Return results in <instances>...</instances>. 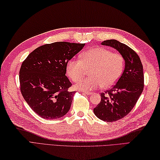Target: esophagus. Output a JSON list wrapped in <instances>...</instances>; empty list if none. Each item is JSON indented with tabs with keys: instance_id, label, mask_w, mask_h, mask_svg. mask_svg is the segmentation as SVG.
<instances>
[{
	"instance_id": "obj_1",
	"label": "esophagus",
	"mask_w": 160,
	"mask_h": 160,
	"mask_svg": "<svg viewBox=\"0 0 160 160\" xmlns=\"http://www.w3.org/2000/svg\"><path fill=\"white\" fill-rule=\"evenodd\" d=\"M82 93L83 94H86V95H90V94H92V92H83Z\"/></svg>"
}]
</instances>
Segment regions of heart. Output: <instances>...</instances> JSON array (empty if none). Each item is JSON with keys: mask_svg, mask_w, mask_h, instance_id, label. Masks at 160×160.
Here are the masks:
<instances>
[{"mask_svg": "<svg viewBox=\"0 0 160 160\" xmlns=\"http://www.w3.org/2000/svg\"><path fill=\"white\" fill-rule=\"evenodd\" d=\"M81 60L71 59L66 64L68 76L74 82L90 70V77L75 85L77 89L89 91L113 86L121 77L124 68V59L120 54L104 48H93L81 54Z\"/></svg>", "mask_w": 160, "mask_h": 160, "instance_id": "1", "label": "heart"}]
</instances>
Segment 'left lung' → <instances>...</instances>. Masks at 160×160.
Masks as SVG:
<instances>
[{
  "instance_id": "8db88e82",
  "label": "left lung",
  "mask_w": 160,
  "mask_h": 160,
  "mask_svg": "<svg viewBox=\"0 0 160 160\" xmlns=\"http://www.w3.org/2000/svg\"><path fill=\"white\" fill-rule=\"evenodd\" d=\"M102 45L115 49L125 62L121 77L111 89L101 94V102L93 110L99 119L112 122L124 117L135 106L144 89V72L138 54L128 45L115 39Z\"/></svg>"
}]
</instances>
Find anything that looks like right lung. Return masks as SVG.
Returning <instances> with one entry per match:
<instances>
[{"label":"right lung","instance_id":"right-lung-1","mask_svg":"<svg viewBox=\"0 0 160 160\" xmlns=\"http://www.w3.org/2000/svg\"><path fill=\"white\" fill-rule=\"evenodd\" d=\"M84 43L54 42L37 48L22 62L19 80L25 102L42 118H61L69 111L74 92L66 76V64Z\"/></svg>","mask_w":160,"mask_h":160}]
</instances>
